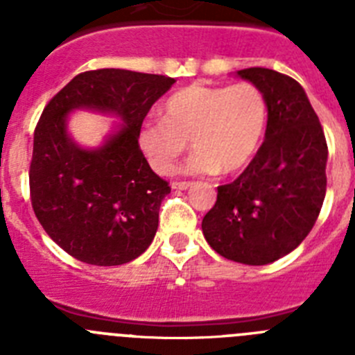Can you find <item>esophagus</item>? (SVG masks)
Returning <instances> with one entry per match:
<instances>
[{
	"label": "esophagus",
	"instance_id": "esophagus-1",
	"mask_svg": "<svg viewBox=\"0 0 355 355\" xmlns=\"http://www.w3.org/2000/svg\"><path fill=\"white\" fill-rule=\"evenodd\" d=\"M172 190H188V188L192 187L190 181H172L171 183Z\"/></svg>",
	"mask_w": 355,
	"mask_h": 355
}]
</instances>
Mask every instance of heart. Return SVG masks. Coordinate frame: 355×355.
I'll use <instances>...</instances> for the list:
<instances>
[{
	"instance_id": "b5f03b06",
	"label": "heart",
	"mask_w": 355,
	"mask_h": 355,
	"mask_svg": "<svg viewBox=\"0 0 355 355\" xmlns=\"http://www.w3.org/2000/svg\"><path fill=\"white\" fill-rule=\"evenodd\" d=\"M266 121V97L256 85L193 83L165 99L162 121L144 122L139 144L162 175L175 171L188 142L187 174H236L258 155Z\"/></svg>"
}]
</instances>
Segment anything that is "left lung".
I'll return each mask as SVG.
<instances>
[{
  "instance_id": "obj_1",
  "label": "left lung",
  "mask_w": 355,
  "mask_h": 355,
  "mask_svg": "<svg viewBox=\"0 0 355 355\" xmlns=\"http://www.w3.org/2000/svg\"><path fill=\"white\" fill-rule=\"evenodd\" d=\"M236 76L265 94V142L233 183L218 187L202 233L225 259L268 265L297 249L318 218L327 142L299 81L265 67L241 69Z\"/></svg>"
}]
</instances>
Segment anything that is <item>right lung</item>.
I'll return each instance as SVG.
<instances>
[{
    "mask_svg": "<svg viewBox=\"0 0 355 355\" xmlns=\"http://www.w3.org/2000/svg\"><path fill=\"white\" fill-rule=\"evenodd\" d=\"M175 83L159 74L97 69L72 78L44 108L33 135L31 206L44 231L72 258L124 265L146 252L171 187L149 167L139 131L150 106ZM76 109L121 121L99 148L68 133Z\"/></svg>",
    "mask_w": 355,
    "mask_h": 355,
    "instance_id": "1",
    "label": "right lung"
}]
</instances>
